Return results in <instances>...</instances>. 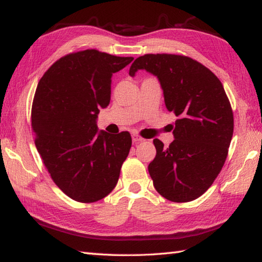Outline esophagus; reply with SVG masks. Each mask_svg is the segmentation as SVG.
I'll list each match as a JSON object with an SVG mask.
<instances>
[{
    "label": "esophagus",
    "mask_w": 262,
    "mask_h": 262,
    "mask_svg": "<svg viewBox=\"0 0 262 262\" xmlns=\"http://www.w3.org/2000/svg\"><path fill=\"white\" fill-rule=\"evenodd\" d=\"M141 141H143V139H142L141 136L133 135V142H134V143H139V142H141Z\"/></svg>",
    "instance_id": "1"
}]
</instances>
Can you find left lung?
Wrapping results in <instances>:
<instances>
[{"label": "left lung", "mask_w": 262, "mask_h": 262, "mask_svg": "<svg viewBox=\"0 0 262 262\" xmlns=\"http://www.w3.org/2000/svg\"><path fill=\"white\" fill-rule=\"evenodd\" d=\"M140 69L158 78L166 108L179 117L167 148L154 140L149 174L167 200L193 201L212 185L228 156L233 134L228 96L215 74L188 56L145 54L133 62L129 75Z\"/></svg>", "instance_id": "obj_1"}]
</instances>
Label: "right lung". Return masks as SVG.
Wrapping results in <instances>:
<instances>
[{
	"label": "right lung",
	"mask_w": 262,
	"mask_h": 262,
	"mask_svg": "<svg viewBox=\"0 0 262 262\" xmlns=\"http://www.w3.org/2000/svg\"><path fill=\"white\" fill-rule=\"evenodd\" d=\"M133 60L97 50L72 53L38 83L31 113L35 147L55 185L75 201H99L118 183L132 137L98 132L97 118L110 104L112 75Z\"/></svg>",
	"instance_id": "1"
}]
</instances>
